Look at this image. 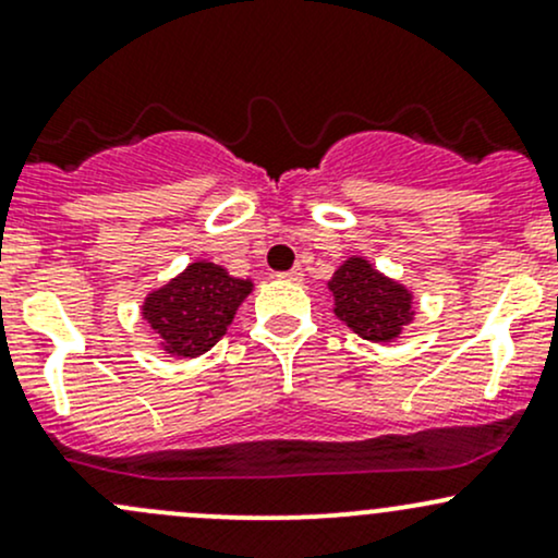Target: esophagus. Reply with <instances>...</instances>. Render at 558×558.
Returning a JSON list of instances; mask_svg holds the SVG:
<instances>
[{"instance_id":"1","label":"esophagus","mask_w":558,"mask_h":558,"mask_svg":"<svg viewBox=\"0 0 558 558\" xmlns=\"http://www.w3.org/2000/svg\"><path fill=\"white\" fill-rule=\"evenodd\" d=\"M279 279H284V281H303V271H301V266L290 268V271H284V274H279Z\"/></svg>"}]
</instances>
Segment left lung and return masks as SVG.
<instances>
[{"instance_id":"obj_1","label":"left lung","mask_w":558,"mask_h":558,"mask_svg":"<svg viewBox=\"0 0 558 558\" xmlns=\"http://www.w3.org/2000/svg\"><path fill=\"white\" fill-rule=\"evenodd\" d=\"M332 314L369 343H393L415 322V292L377 271L364 255H351L327 281Z\"/></svg>"}]
</instances>
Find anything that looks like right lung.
Returning a JSON list of instances; mask_svg holds the SVG:
<instances>
[{
  "instance_id": "1",
  "label": "right lung",
  "mask_w": 558,
  "mask_h": 558,
  "mask_svg": "<svg viewBox=\"0 0 558 558\" xmlns=\"http://www.w3.org/2000/svg\"><path fill=\"white\" fill-rule=\"evenodd\" d=\"M253 287L218 263L194 260L143 298L141 316L167 356L196 359L223 338Z\"/></svg>"
}]
</instances>
